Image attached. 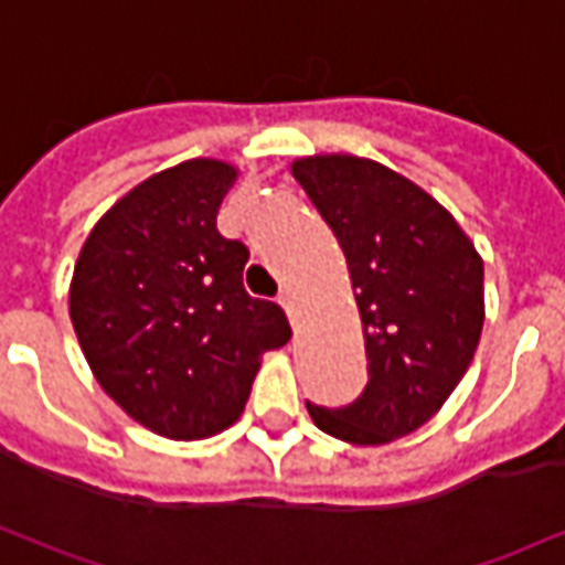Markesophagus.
<instances>
[{"label": "esophagus", "instance_id": "obj_1", "mask_svg": "<svg viewBox=\"0 0 565 565\" xmlns=\"http://www.w3.org/2000/svg\"><path fill=\"white\" fill-rule=\"evenodd\" d=\"M278 302H281V308L287 311V318H290V323H299V299H296V294H290V290H284L281 296H278Z\"/></svg>", "mask_w": 565, "mask_h": 565}]
</instances>
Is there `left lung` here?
Masks as SVG:
<instances>
[{
	"label": "left lung",
	"mask_w": 565,
	"mask_h": 565,
	"mask_svg": "<svg viewBox=\"0 0 565 565\" xmlns=\"http://www.w3.org/2000/svg\"><path fill=\"white\" fill-rule=\"evenodd\" d=\"M294 178L348 259L366 335L369 381L351 405H308L351 445H384L436 415L472 363L484 327V263L460 223L387 166L306 157Z\"/></svg>",
	"instance_id": "left-lung-1"
}]
</instances>
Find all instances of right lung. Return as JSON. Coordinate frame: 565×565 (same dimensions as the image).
<instances>
[{"label": "right lung", "instance_id": "right-lung-1", "mask_svg": "<svg viewBox=\"0 0 565 565\" xmlns=\"http://www.w3.org/2000/svg\"><path fill=\"white\" fill-rule=\"evenodd\" d=\"M235 174L221 160L150 174L93 226L72 275L68 315L96 381L178 441L233 426L259 356L290 339L281 308L247 296V247L217 233Z\"/></svg>", "mask_w": 565, "mask_h": 565}]
</instances>
